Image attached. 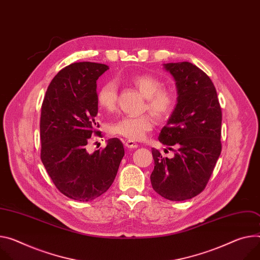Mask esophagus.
I'll list each match as a JSON object with an SVG mask.
<instances>
[{"instance_id":"1","label":"esophagus","mask_w":260,"mask_h":260,"mask_svg":"<svg viewBox=\"0 0 260 260\" xmlns=\"http://www.w3.org/2000/svg\"><path fill=\"white\" fill-rule=\"evenodd\" d=\"M124 145L127 147V148H137L138 147V144L136 142H134V141H131V140H127L126 142L124 143Z\"/></svg>"}]
</instances>
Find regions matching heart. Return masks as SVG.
Here are the masks:
<instances>
[{"instance_id":"1","label":"heart","mask_w":260,"mask_h":260,"mask_svg":"<svg viewBox=\"0 0 260 260\" xmlns=\"http://www.w3.org/2000/svg\"><path fill=\"white\" fill-rule=\"evenodd\" d=\"M131 82L145 98L144 111H148L157 121L162 122L169 119L176 105L175 93L171 89L164 88L160 80L148 74L136 76ZM117 99V87L112 81L106 82L98 91V104L108 112L116 109ZM151 115L144 114L119 118L109 124L108 131L112 135L131 141H140L154 126V119Z\"/></svg>"}]
</instances>
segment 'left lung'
Wrapping results in <instances>:
<instances>
[{"label": "left lung", "instance_id": "obj_1", "mask_svg": "<svg viewBox=\"0 0 260 260\" xmlns=\"http://www.w3.org/2000/svg\"><path fill=\"white\" fill-rule=\"evenodd\" d=\"M165 68L175 79L178 98L158 141L174 156H162L152 148L150 180L161 197L183 201L204 190L215 169L222 150V110L214 84L199 67L178 62L165 64Z\"/></svg>", "mask_w": 260, "mask_h": 260}]
</instances>
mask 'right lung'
<instances>
[{
    "label": "right lung",
    "mask_w": 260,
    "mask_h": 260,
    "mask_svg": "<svg viewBox=\"0 0 260 260\" xmlns=\"http://www.w3.org/2000/svg\"><path fill=\"white\" fill-rule=\"evenodd\" d=\"M109 69L101 63H73L56 75L46 90L40 117V157L58 190L70 199L90 201L112 185L124 155L122 142L110 139L89 153L91 136L102 133L96 81Z\"/></svg>",
    "instance_id": "obj_1"
}]
</instances>
